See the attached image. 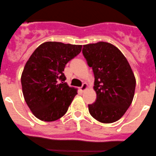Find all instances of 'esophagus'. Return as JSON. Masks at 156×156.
<instances>
[{"mask_svg":"<svg viewBox=\"0 0 156 156\" xmlns=\"http://www.w3.org/2000/svg\"><path fill=\"white\" fill-rule=\"evenodd\" d=\"M87 88H88L87 84V83H84V84H82V86L80 87V90L82 91V92H84V91H85Z\"/></svg>","mask_w":156,"mask_h":156,"instance_id":"esophagus-1","label":"esophagus"}]
</instances>
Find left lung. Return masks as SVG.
<instances>
[{"mask_svg":"<svg viewBox=\"0 0 156 156\" xmlns=\"http://www.w3.org/2000/svg\"><path fill=\"white\" fill-rule=\"evenodd\" d=\"M82 53L94 74L96 102L89 105L90 115L102 123L122 118L133 102L136 80L127 58L118 48L100 41L83 46Z\"/></svg>","mask_w":156,"mask_h":156,"instance_id":"obj_1","label":"left lung"}]
</instances>
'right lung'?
I'll use <instances>...</instances> for the list:
<instances>
[{"mask_svg": "<svg viewBox=\"0 0 156 156\" xmlns=\"http://www.w3.org/2000/svg\"><path fill=\"white\" fill-rule=\"evenodd\" d=\"M82 45L46 41L26 62L21 74L23 98L34 116L52 122L62 118L77 89L64 82L65 65L82 51Z\"/></svg>", "mask_w": 156, "mask_h": 156, "instance_id": "right-lung-1", "label": "right lung"}]
</instances>
